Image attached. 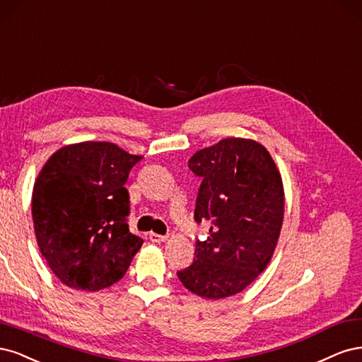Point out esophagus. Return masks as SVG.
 Listing matches in <instances>:
<instances>
[{
  "label": "esophagus",
  "instance_id": "34e87169",
  "mask_svg": "<svg viewBox=\"0 0 362 362\" xmlns=\"http://www.w3.org/2000/svg\"><path fill=\"white\" fill-rule=\"evenodd\" d=\"M148 239H150L151 242L162 243V242H167L168 236H162V235H158V233H150V235H148Z\"/></svg>",
  "mask_w": 362,
  "mask_h": 362
}]
</instances>
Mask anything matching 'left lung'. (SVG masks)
Wrapping results in <instances>:
<instances>
[{
    "instance_id": "obj_1",
    "label": "left lung",
    "mask_w": 362,
    "mask_h": 362,
    "mask_svg": "<svg viewBox=\"0 0 362 362\" xmlns=\"http://www.w3.org/2000/svg\"><path fill=\"white\" fill-rule=\"evenodd\" d=\"M188 165L203 179L195 221L211 228L177 276L204 299L238 295L266 269L276 248L284 219L281 174L263 144L236 136L195 151Z\"/></svg>"
}]
</instances>
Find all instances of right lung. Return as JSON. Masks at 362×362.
Instances as JSON below:
<instances>
[{
    "mask_svg": "<svg viewBox=\"0 0 362 362\" xmlns=\"http://www.w3.org/2000/svg\"><path fill=\"white\" fill-rule=\"evenodd\" d=\"M143 159L117 144L58 148L34 182L31 215L39 250L63 284L98 291L123 278L143 239L132 235L124 183Z\"/></svg>",
    "mask_w": 362,
    "mask_h": 362,
    "instance_id": "add662e5",
    "label": "right lung"
}]
</instances>
